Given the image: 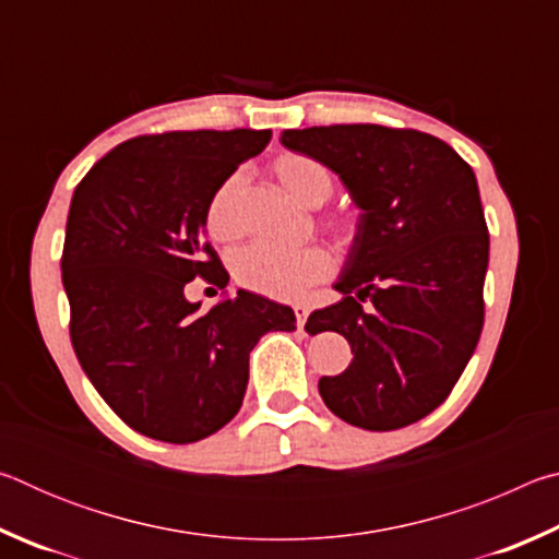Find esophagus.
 Masks as SVG:
<instances>
[{"instance_id": "1", "label": "esophagus", "mask_w": 559, "mask_h": 559, "mask_svg": "<svg viewBox=\"0 0 559 559\" xmlns=\"http://www.w3.org/2000/svg\"><path fill=\"white\" fill-rule=\"evenodd\" d=\"M293 313H296L298 328H302V325H306L308 316H310V306H306V302H296V306H293Z\"/></svg>"}]
</instances>
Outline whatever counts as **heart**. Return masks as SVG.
Here are the masks:
<instances>
[{
  "label": "heart",
  "instance_id": "heart-1",
  "mask_svg": "<svg viewBox=\"0 0 559 559\" xmlns=\"http://www.w3.org/2000/svg\"><path fill=\"white\" fill-rule=\"evenodd\" d=\"M273 173L281 185L300 204L320 206L333 194V177L328 167L306 155H281L273 163ZM243 177L236 173L216 187L206 204V229L212 239L229 241L243 229L241 219ZM333 271V261L318 246L306 249H278L271 243H251L234 257V278L243 288L269 298H298L310 283L323 281Z\"/></svg>",
  "mask_w": 559,
  "mask_h": 559
}]
</instances>
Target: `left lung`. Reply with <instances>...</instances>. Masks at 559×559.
I'll return each mask as SVG.
<instances>
[{
	"instance_id": "1",
	"label": "left lung",
	"mask_w": 559,
	"mask_h": 559,
	"mask_svg": "<svg viewBox=\"0 0 559 559\" xmlns=\"http://www.w3.org/2000/svg\"><path fill=\"white\" fill-rule=\"evenodd\" d=\"M281 143L340 177L359 210L337 302L310 313L353 362L318 382L328 409L359 429L409 427L447 400L484 330L488 226L456 150L419 130H283ZM306 325V330H308Z\"/></svg>"
}]
</instances>
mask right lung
<instances>
[{
  "label": "right lung",
  "instance_id": "right-lung-1",
  "mask_svg": "<svg viewBox=\"0 0 559 559\" xmlns=\"http://www.w3.org/2000/svg\"><path fill=\"white\" fill-rule=\"evenodd\" d=\"M271 130H177L132 138L75 187L61 278L75 357L122 421L192 443L234 419L249 353L269 330H296L288 306L236 290L212 310L185 286L229 273L206 234V204L269 145Z\"/></svg>",
  "mask_w": 559,
  "mask_h": 559
}]
</instances>
